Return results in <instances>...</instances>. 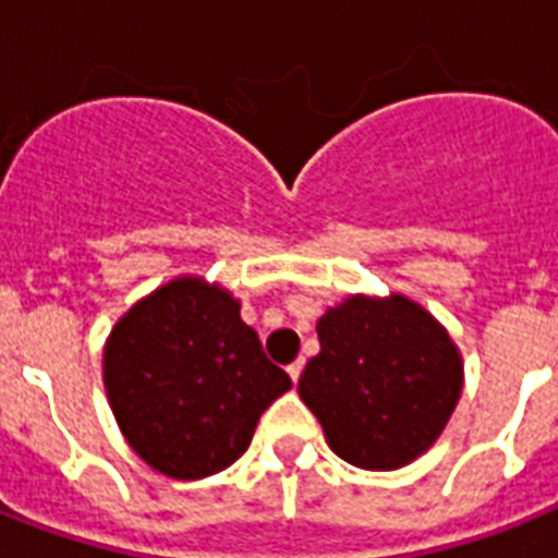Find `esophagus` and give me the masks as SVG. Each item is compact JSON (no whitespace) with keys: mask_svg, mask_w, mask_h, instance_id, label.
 <instances>
[{"mask_svg":"<svg viewBox=\"0 0 558 558\" xmlns=\"http://www.w3.org/2000/svg\"><path fill=\"white\" fill-rule=\"evenodd\" d=\"M287 373H289V378H292V381L298 384V378H301V373H303V357H298L294 364H289Z\"/></svg>","mask_w":558,"mask_h":558,"instance_id":"1","label":"esophagus"}]
</instances>
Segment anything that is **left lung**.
Wrapping results in <instances>:
<instances>
[{
	"label": "left lung",
	"instance_id": "8db88e82",
	"mask_svg": "<svg viewBox=\"0 0 558 558\" xmlns=\"http://www.w3.org/2000/svg\"><path fill=\"white\" fill-rule=\"evenodd\" d=\"M318 338L298 392L335 456L398 470L436 444L459 404L464 364L424 306L404 294H350L326 310Z\"/></svg>",
	"mask_w": 558,
	"mask_h": 558
}]
</instances>
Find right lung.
I'll return each instance as SVG.
<instances>
[{"label": "right lung", "instance_id": "1", "mask_svg": "<svg viewBox=\"0 0 558 558\" xmlns=\"http://www.w3.org/2000/svg\"><path fill=\"white\" fill-rule=\"evenodd\" d=\"M102 381L131 450L180 482L234 464L266 407L292 387L240 301L203 278L169 280L117 320Z\"/></svg>", "mask_w": 558, "mask_h": 558}]
</instances>
